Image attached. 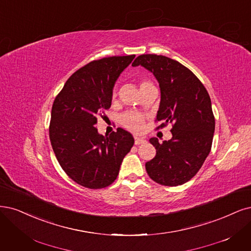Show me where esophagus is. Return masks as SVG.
I'll list each match as a JSON object with an SVG mask.
<instances>
[{
    "instance_id": "34e87169",
    "label": "esophagus",
    "mask_w": 251,
    "mask_h": 251,
    "mask_svg": "<svg viewBox=\"0 0 251 251\" xmlns=\"http://www.w3.org/2000/svg\"><path fill=\"white\" fill-rule=\"evenodd\" d=\"M145 140L143 139V138H140V137H135V144H141V143H144Z\"/></svg>"
}]
</instances>
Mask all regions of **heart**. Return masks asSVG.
<instances>
[{"mask_svg":"<svg viewBox=\"0 0 251 251\" xmlns=\"http://www.w3.org/2000/svg\"><path fill=\"white\" fill-rule=\"evenodd\" d=\"M153 87L152 84L149 81H142L140 83V91ZM113 98L116 96V91L113 90ZM122 124L128 129L134 132H140L143 128V124H144V119L141 115L136 114V113H126L122 117Z\"/></svg>","mask_w":251,"mask_h":251,"instance_id":"obj_1","label":"heart"}]
</instances>
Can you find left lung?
Here are the masks:
<instances>
[{
    "mask_svg": "<svg viewBox=\"0 0 251 251\" xmlns=\"http://www.w3.org/2000/svg\"><path fill=\"white\" fill-rule=\"evenodd\" d=\"M146 68L153 74L161 90L157 120L160 126L172 123V138L159 143L155 157L146 162L150 177L163 186L175 187L191 179L208 157L215 132V118L208 91L186 66L162 55L146 54L135 59L132 66Z\"/></svg>",
    "mask_w": 251,
    "mask_h": 251,
    "instance_id": "obj_1",
    "label": "left lung"
}]
</instances>
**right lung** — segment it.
I'll return each instance as SVG.
<instances>
[{
    "instance_id": "add662e5",
    "label": "right lung",
    "mask_w": 251,
    "mask_h": 251,
    "mask_svg": "<svg viewBox=\"0 0 251 251\" xmlns=\"http://www.w3.org/2000/svg\"><path fill=\"white\" fill-rule=\"evenodd\" d=\"M135 55L96 60L71 75L51 108L50 140L60 166L76 184L100 189L116 179L134 145L131 133L118 127L98 132V115L111 107L114 85Z\"/></svg>"
}]
</instances>
